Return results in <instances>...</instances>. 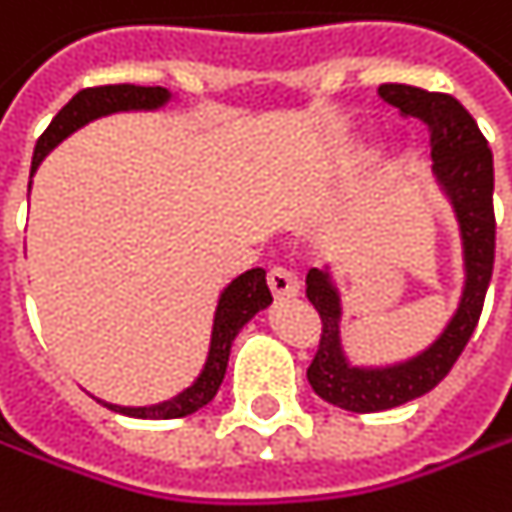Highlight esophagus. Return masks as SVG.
Instances as JSON below:
<instances>
[{
    "mask_svg": "<svg viewBox=\"0 0 512 512\" xmlns=\"http://www.w3.org/2000/svg\"><path fill=\"white\" fill-rule=\"evenodd\" d=\"M268 285L273 299H294L299 294V279H296L291 270L273 268L268 273Z\"/></svg>",
    "mask_w": 512,
    "mask_h": 512,
    "instance_id": "obj_1",
    "label": "esophagus"
}]
</instances>
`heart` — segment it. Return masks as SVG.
Segmentation results:
<instances>
[{
  "label": "heart",
  "instance_id": "heart-1",
  "mask_svg": "<svg viewBox=\"0 0 512 512\" xmlns=\"http://www.w3.org/2000/svg\"><path fill=\"white\" fill-rule=\"evenodd\" d=\"M371 149L369 146H357V149H354V152H351V155H354V158H366V155H369Z\"/></svg>",
  "mask_w": 512,
  "mask_h": 512
}]
</instances>
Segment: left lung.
Returning <instances> with one entry per match:
<instances>
[{"label":"left lung","instance_id":"left-lung-1","mask_svg":"<svg viewBox=\"0 0 512 512\" xmlns=\"http://www.w3.org/2000/svg\"><path fill=\"white\" fill-rule=\"evenodd\" d=\"M380 97L400 109V115L418 117L429 129L435 178L452 201L464 244V291L461 302L441 331V337L421 354L392 366H351L343 351L340 322L343 299L331 270H308L305 294L317 308L322 334L317 354L308 366L311 389L348 412H383L432 392L464 345L470 343L496 259V216H493V152L473 115L441 91H426L403 83H383Z\"/></svg>","mask_w":512,"mask_h":512}]
</instances>
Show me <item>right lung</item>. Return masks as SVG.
Masks as SVG:
<instances>
[{"label":"right lung","mask_w":512,"mask_h":512,"mask_svg":"<svg viewBox=\"0 0 512 512\" xmlns=\"http://www.w3.org/2000/svg\"><path fill=\"white\" fill-rule=\"evenodd\" d=\"M169 97L172 94L161 86H129V83L77 91L57 112V117L48 123V129L39 135L37 146H34L31 175L37 172L42 158L57 143H63L71 132L83 129L91 120L115 115V112H152V109H161L164 103H169ZM28 190H31V184H28ZM270 302H273V296H270L268 282H265V270H244L242 276H236L218 296L207 363H204V369L195 377L192 386H187L181 395L169 397V400L155 403V406H115V403H103V406H109L112 412H120V415L146 418V421H172V418H187L192 412H198L201 406H207L216 397L218 386L224 380V371H227L230 345L236 340V334L259 311H265Z\"/></svg>","instance_id":"1"}]
</instances>
